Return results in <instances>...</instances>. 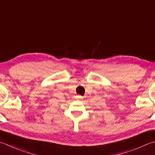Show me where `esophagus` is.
<instances>
[{"instance_id":"esophagus-1","label":"esophagus","mask_w":155,"mask_h":155,"mask_svg":"<svg viewBox=\"0 0 155 155\" xmlns=\"http://www.w3.org/2000/svg\"><path fill=\"white\" fill-rule=\"evenodd\" d=\"M78 98L79 99H83V97H82V96H81V95H78Z\"/></svg>"}]
</instances>
